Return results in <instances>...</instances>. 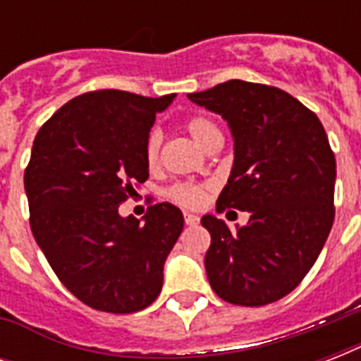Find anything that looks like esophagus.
<instances>
[{
  "mask_svg": "<svg viewBox=\"0 0 361 361\" xmlns=\"http://www.w3.org/2000/svg\"><path fill=\"white\" fill-rule=\"evenodd\" d=\"M183 219H185V225H189V226H195V225H198V215H195V214H185L183 215Z\"/></svg>",
  "mask_w": 361,
  "mask_h": 361,
  "instance_id": "34e87169",
  "label": "esophagus"
}]
</instances>
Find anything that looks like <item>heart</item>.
<instances>
[{
  "label": "heart",
  "instance_id": "b5f03b06",
  "mask_svg": "<svg viewBox=\"0 0 361 361\" xmlns=\"http://www.w3.org/2000/svg\"><path fill=\"white\" fill-rule=\"evenodd\" d=\"M185 129L204 149H209L217 142H223V133H221V129L209 118H206V116L197 114L187 118ZM163 133L159 129H153L147 135L146 146H144V155H146V163L149 169H155L159 164L161 152H163ZM206 191H208V185H204V183H197V181H178V183H174L166 191V197L172 202L183 206V208H200L204 200H206Z\"/></svg>",
  "mask_w": 361,
  "mask_h": 361
}]
</instances>
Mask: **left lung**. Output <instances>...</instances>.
Listing matches in <instances>:
<instances>
[{
	"mask_svg": "<svg viewBox=\"0 0 361 361\" xmlns=\"http://www.w3.org/2000/svg\"><path fill=\"white\" fill-rule=\"evenodd\" d=\"M217 112L234 136V166L217 212H249L231 231L204 215L212 236L204 266L221 300L260 307L290 294L317 262L336 206V155L313 110L266 84L228 80L189 93Z\"/></svg>",
	"mask_w": 361,
	"mask_h": 361,
	"instance_id": "1",
	"label": "left lung"
}]
</instances>
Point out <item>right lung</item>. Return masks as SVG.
I'll list each match as a JSON object with an SVG mask.
<instances>
[{"label":"right lung","instance_id":"right-lung-1","mask_svg":"<svg viewBox=\"0 0 361 361\" xmlns=\"http://www.w3.org/2000/svg\"><path fill=\"white\" fill-rule=\"evenodd\" d=\"M174 93L97 90L71 99L37 133L24 187L30 226L54 274L87 307L127 314L163 288V266L183 231L176 206L144 223L118 208L147 180L146 138Z\"/></svg>","mask_w":361,"mask_h":361}]
</instances>
